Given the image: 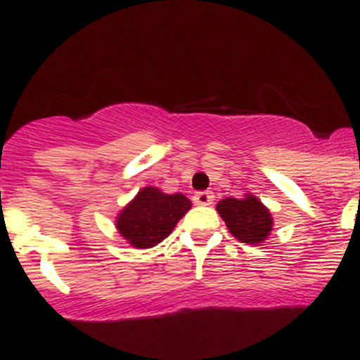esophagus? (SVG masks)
Returning a JSON list of instances; mask_svg holds the SVG:
<instances>
[{"instance_id": "1", "label": "esophagus", "mask_w": 360, "mask_h": 360, "mask_svg": "<svg viewBox=\"0 0 360 360\" xmlns=\"http://www.w3.org/2000/svg\"><path fill=\"white\" fill-rule=\"evenodd\" d=\"M192 201L195 202V205H201V206H210L213 202V194L212 192H195L194 198H192Z\"/></svg>"}]
</instances>
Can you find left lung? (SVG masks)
Here are the masks:
<instances>
[{"mask_svg":"<svg viewBox=\"0 0 360 360\" xmlns=\"http://www.w3.org/2000/svg\"><path fill=\"white\" fill-rule=\"evenodd\" d=\"M217 212L226 222L229 233L241 243H262L273 229L271 213L255 195L247 194L243 199H222L217 205Z\"/></svg>","mask_w":360,"mask_h":360,"instance_id":"8db88e82","label":"left lung"}]
</instances>
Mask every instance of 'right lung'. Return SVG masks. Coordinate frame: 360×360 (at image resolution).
<instances>
[{
	"label": "right lung",
	"instance_id": "right-lung-1",
	"mask_svg": "<svg viewBox=\"0 0 360 360\" xmlns=\"http://www.w3.org/2000/svg\"><path fill=\"white\" fill-rule=\"evenodd\" d=\"M191 206L184 194H165L158 187H143L119 213L117 231L131 247H155L172 234Z\"/></svg>",
	"mask_w": 360,
	"mask_h": 360
}]
</instances>
